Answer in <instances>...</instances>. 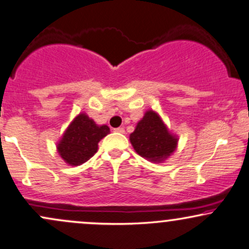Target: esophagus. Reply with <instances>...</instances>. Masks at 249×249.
<instances>
[{
	"mask_svg": "<svg viewBox=\"0 0 249 249\" xmlns=\"http://www.w3.org/2000/svg\"><path fill=\"white\" fill-rule=\"evenodd\" d=\"M114 131H115V133H119V134H124V129L122 127L115 128V129H114Z\"/></svg>",
	"mask_w": 249,
	"mask_h": 249,
	"instance_id": "esophagus-1",
	"label": "esophagus"
}]
</instances>
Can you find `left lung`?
I'll return each instance as SVG.
<instances>
[{"instance_id": "left-lung-1", "label": "left lung", "mask_w": 249, "mask_h": 249, "mask_svg": "<svg viewBox=\"0 0 249 249\" xmlns=\"http://www.w3.org/2000/svg\"><path fill=\"white\" fill-rule=\"evenodd\" d=\"M134 150L153 163H163L176 151L178 136L169 130L162 118L153 109L144 113L129 136Z\"/></svg>"}]
</instances>
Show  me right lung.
I'll return each mask as SVG.
<instances>
[{
    "instance_id": "right-lung-1",
    "label": "right lung",
    "mask_w": 249,
    "mask_h": 249,
    "mask_svg": "<svg viewBox=\"0 0 249 249\" xmlns=\"http://www.w3.org/2000/svg\"><path fill=\"white\" fill-rule=\"evenodd\" d=\"M109 131L108 125L96 124L86 113L78 114L58 141V154L66 164H83L98 151V143Z\"/></svg>"
}]
</instances>
